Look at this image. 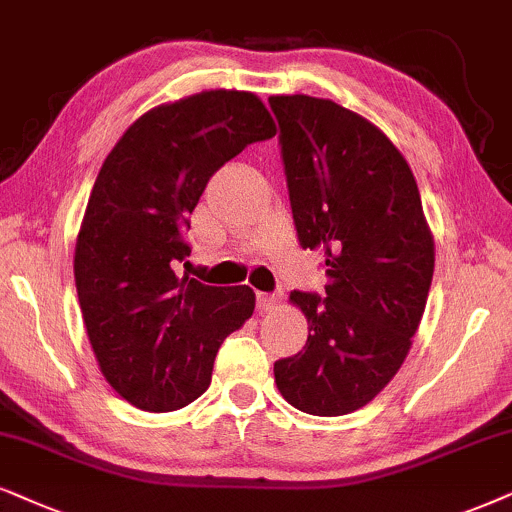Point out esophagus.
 <instances>
[{"mask_svg": "<svg viewBox=\"0 0 512 512\" xmlns=\"http://www.w3.org/2000/svg\"><path fill=\"white\" fill-rule=\"evenodd\" d=\"M276 307H281V297L269 295V293H257V309H260V312H274Z\"/></svg>", "mask_w": 512, "mask_h": 512, "instance_id": "esophagus-1", "label": "esophagus"}]
</instances>
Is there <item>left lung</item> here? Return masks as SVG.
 <instances>
[{
  "mask_svg": "<svg viewBox=\"0 0 512 512\" xmlns=\"http://www.w3.org/2000/svg\"><path fill=\"white\" fill-rule=\"evenodd\" d=\"M302 248L326 255V297L293 290L307 345L278 359V392L312 416H345L387 387L413 345L435 238L399 148L364 115L307 94L269 96Z\"/></svg>",
  "mask_w": 512,
  "mask_h": 512,
  "instance_id": "1",
  "label": "left lung"
}]
</instances>
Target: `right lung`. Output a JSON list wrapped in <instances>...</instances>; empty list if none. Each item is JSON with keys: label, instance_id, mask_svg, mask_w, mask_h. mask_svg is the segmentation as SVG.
<instances>
[{"label": "right lung", "instance_id": "obj_1", "mask_svg": "<svg viewBox=\"0 0 512 512\" xmlns=\"http://www.w3.org/2000/svg\"><path fill=\"white\" fill-rule=\"evenodd\" d=\"M274 134L260 96L208 89L151 108L103 160L75 241L77 300L103 378L141 411L198 399L219 345L255 312L248 286H205L179 267L212 174Z\"/></svg>", "mask_w": 512, "mask_h": 512}]
</instances>
